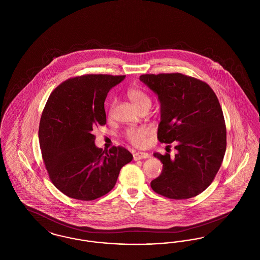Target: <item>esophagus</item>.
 Listing matches in <instances>:
<instances>
[{
	"mask_svg": "<svg viewBox=\"0 0 260 260\" xmlns=\"http://www.w3.org/2000/svg\"><path fill=\"white\" fill-rule=\"evenodd\" d=\"M147 158H149V154L146 152H136L134 154V160L135 161H138V160H141V159H147Z\"/></svg>",
	"mask_w": 260,
	"mask_h": 260,
	"instance_id": "esophagus-1",
	"label": "esophagus"
}]
</instances>
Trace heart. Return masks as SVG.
<instances>
[{
	"label": "heart",
	"mask_w": 260,
	"mask_h": 260,
	"mask_svg": "<svg viewBox=\"0 0 260 260\" xmlns=\"http://www.w3.org/2000/svg\"><path fill=\"white\" fill-rule=\"evenodd\" d=\"M127 96L134 103V105L140 109L143 106L151 105V99L148 95L140 88L133 87L127 90ZM148 135V129L145 127H134L126 132V138L135 146H142L146 142V136Z\"/></svg>",
	"instance_id": "1"
}]
</instances>
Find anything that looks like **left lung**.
Wrapping results in <instances>:
<instances>
[{
  "label": "left lung",
  "instance_id": "8db88e82",
  "mask_svg": "<svg viewBox=\"0 0 260 260\" xmlns=\"http://www.w3.org/2000/svg\"><path fill=\"white\" fill-rule=\"evenodd\" d=\"M139 80L160 103L159 141H175L177 150L174 157L153 154L162 170L151 187L167 198L195 197L212 182L225 155L226 126L219 101L209 85L185 75H141Z\"/></svg>",
  "mask_w": 260,
  "mask_h": 260
}]
</instances>
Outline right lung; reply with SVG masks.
Returning <instances> with one entry per match:
<instances>
[{
	"label": "right lung",
	"instance_id": "obj_1",
	"mask_svg": "<svg viewBox=\"0 0 260 260\" xmlns=\"http://www.w3.org/2000/svg\"><path fill=\"white\" fill-rule=\"evenodd\" d=\"M125 76L85 75L67 80L50 95L39 141L51 182L70 198L92 201L110 192L121 169L133 160L123 147L95 146L93 128L106 124L104 101Z\"/></svg>",
	"mask_w": 260,
	"mask_h": 260
}]
</instances>
